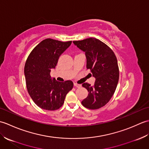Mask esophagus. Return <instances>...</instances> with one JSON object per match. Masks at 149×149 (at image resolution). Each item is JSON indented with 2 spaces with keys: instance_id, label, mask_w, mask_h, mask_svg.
Here are the masks:
<instances>
[{
  "instance_id": "1",
  "label": "esophagus",
  "mask_w": 149,
  "mask_h": 149,
  "mask_svg": "<svg viewBox=\"0 0 149 149\" xmlns=\"http://www.w3.org/2000/svg\"><path fill=\"white\" fill-rule=\"evenodd\" d=\"M74 86L75 87H77V88H80L81 86V84H79L77 83H74Z\"/></svg>"
}]
</instances>
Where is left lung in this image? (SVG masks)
<instances>
[{
    "instance_id": "left-lung-1",
    "label": "left lung",
    "mask_w": 149,
    "mask_h": 149,
    "mask_svg": "<svg viewBox=\"0 0 149 149\" xmlns=\"http://www.w3.org/2000/svg\"><path fill=\"white\" fill-rule=\"evenodd\" d=\"M73 42L85 52L86 68L90 70L95 78L93 86L87 83L83 84L88 95L81 103L88 109H99L111 99L118 83L119 69L116 57L106 44L94 38Z\"/></svg>"
}]
</instances>
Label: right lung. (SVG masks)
Masks as SVG:
<instances>
[{
  "label": "right lung",
  "instance_id": "1",
  "mask_svg": "<svg viewBox=\"0 0 149 149\" xmlns=\"http://www.w3.org/2000/svg\"><path fill=\"white\" fill-rule=\"evenodd\" d=\"M72 41L47 38L34 47L28 56L24 67L27 91L40 108L54 111L59 109L74 84L71 81L60 83L52 79L51 70L55 68L59 56L71 45Z\"/></svg>",
  "mask_w": 149,
  "mask_h": 149
}]
</instances>
